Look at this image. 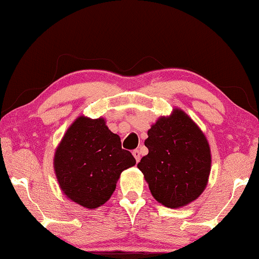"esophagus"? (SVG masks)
I'll use <instances>...</instances> for the list:
<instances>
[{
	"mask_svg": "<svg viewBox=\"0 0 259 259\" xmlns=\"http://www.w3.org/2000/svg\"><path fill=\"white\" fill-rule=\"evenodd\" d=\"M133 155H134V158H136L137 162H139V160H140V152H139V150H134L133 151Z\"/></svg>",
	"mask_w": 259,
	"mask_h": 259,
	"instance_id": "34e87169",
	"label": "esophagus"
}]
</instances>
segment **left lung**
Masks as SVG:
<instances>
[{"instance_id": "1", "label": "left lung", "mask_w": 259, "mask_h": 259, "mask_svg": "<svg viewBox=\"0 0 259 259\" xmlns=\"http://www.w3.org/2000/svg\"><path fill=\"white\" fill-rule=\"evenodd\" d=\"M148 154L138 168L152 196L167 207H182L206 187L211 169L207 140L192 119L180 109L160 118L147 132Z\"/></svg>"}]
</instances>
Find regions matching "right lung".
Returning a JSON list of instances; mask_svg holds the SVG:
<instances>
[{
    "label": "right lung",
    "mask_w": 259,
    "mask_h": 259,
    "mask_svg": "<svg viewBox=\"0 0 259 259\" xmlns=\"http://www.w3.org/2000/svg\"><path fill=\"white\" fill-rule=\"evenodd\" d=\"M134 165L132 153L122 150L119 136L108 130L102 118H77L67 130L54 158L63 193L87 208L105 204L121 172Z\"/></svg>",
    "instance_id": "1"
}]
</instances>
